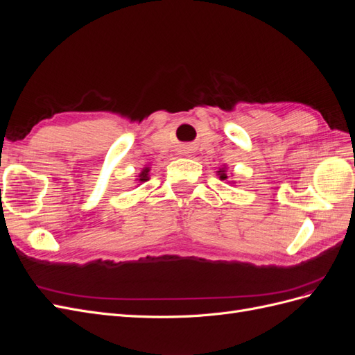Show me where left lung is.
I'll return each mask as SVG.
<instances>
[{
  "label": "left lung",
  "mask_w": 355,
  "mask_h": 355,
  "mask_svg": "<svg viewBox=\"0 0 355 355\" xmlns=\"http://www.w3.org/2000/svg\"><path fill=\"white\" fill-rule=\"evenodd\" d=\"M219 175H220V179H222V180L227 179V175H225V171H223V170H219Z\"/></svg>",
  "instance_id": "8db88e82"
}]
</instances>
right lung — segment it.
I'll return each mask as SVG.
<instances>
[{
    "mask_svg": "<svg viewBox=\"0 0 355 355\" xmlns=\"http://www.w3.org/2000/svg\"><path fill=\"white\" fill-rule=\"evenodd\" d=\"M148 171H149V168H144V171H142V173L141 175H139V178H141V179H139V180H146L148 179Z\"/></svg>",
    "mask_w": 355,
    "mask_h": 355,
    "instance_id": "add662e5",
    "label": "right lung"
}]
</instances>
